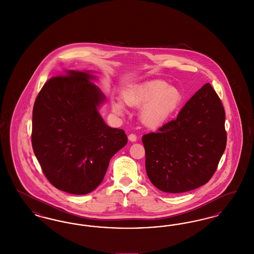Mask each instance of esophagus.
Returning a JSON list of instances; mask_svg holds the SVG:
<instances>
[{"mask_svg": "<svg viewBox=\"0 0 254 254\" xmlns=\"http://www.w3.org/2000/svg\"><path fill=\"white\" fill-rule=\"evenodd\" d=\"M128 140L130 141V142H136V140H137V137H136V135L135 134H129L128 135Z\"/></svg>", "mask_w": 254, "mask_h": 254, "instance_id": "34e87169", "label": "esophagus"}]
</instances>
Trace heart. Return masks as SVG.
Instances as JSON below:
<instances>
[{
    "label": "heart",
    "instance_id": "heart-1",
    "mask_svg": "<svg viewBox=\"0 0 254 254\" xmlns=\"http://www.w3.org/2000/svg\"><path fill=\"white\" fill-rule=\"evenodd\" d=\"M124 102L132 108H141L140 120L149 128L166 125L180 110L184 102L181 90L164 82H150L135 85L124 92ZM111 110L123 117L126 108L120 100L111 98Z\"/></svg>",
    "mask_w": 254,
    "mask_h": 254
}]
</instances>
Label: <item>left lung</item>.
Instances as JSON below:
<instances>
[{"mask_svg": "<svg viewBox=\"0 0 254 254\" xmlns=\"http://www.w3.org/2000/svg\"><path fill=\"white\" fill-rule=\"evenodd\" d=\"M225 110L215 90L203 85L177 118L142 138L150 182L167 193L195 190L209 181L226 145Z\"/></svg>", "mask_w": 254, "mask_h": 254, "instance_id": "1", "label": "left lung"}]
</instances>
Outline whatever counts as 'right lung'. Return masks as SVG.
<instances>
[{
  "instance_id": "1",
  "label": "right lung",
  "mask_w": 254,
  "mask_h": 254,
  "mask_svg": "<svg viewBox=\"0 0 254 254\" xmlns=\"http://www.w3.org/2000/svg\"><path fill=\"white\" fill-rule=\"evenodd\" d=\"M93 73L64 70L51 78L33 108V151L49 181L67 193L93 191L127 143L125 131L109 127L99 112L107 98Z\"/></svg>"
}]
</instances>
